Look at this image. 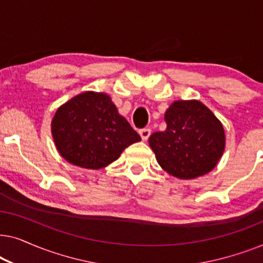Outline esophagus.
<instances>
[{"mask_svg": "<svg viewBox=\"0 0 263 263\" xmlns=\"http://www.w3.org/2000/svg\"><path fill=\"white\" fill-rule=\"evenodd\" d=\"M140 135H141V139L143 141H147V139H148L151 135V129L149 128L141 129V130H140Z\"/></svg>", "mask_w": 263, "mask_h": 263, "instance_id": "1", "label": "esophagus"}]
</instances>
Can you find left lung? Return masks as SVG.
<instances>
[{"instance_id":"1","label":"left lung","mask_w":263,"mask_h":263,"mask_svg":"<svg viewBox=\"0 0 263 263\" xmlns=\"http://www.w3.org/2000/svg\"><path fill=\"white\" fill-rule=\"evenodd\" d=\"M166 129L149 136L151 148L167 174L192 179L213 170L225 148L220 121L197 100H178L166 114Z\"/></svg>"}]
</instances>
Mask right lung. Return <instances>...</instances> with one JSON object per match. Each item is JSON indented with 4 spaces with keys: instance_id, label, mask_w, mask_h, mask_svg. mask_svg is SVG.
Wrapping results in <instances>:
<instances>
[{
    "instance_id": "right-lung-1",
    "label": "right lung",
    "mask_w": 263,
    "mask_h": 263,
    "mask_svg": "<svg viewBox=\"0 0 263 263\" xmlns=\"http://www.w3.org/2000/svg\"><path fill=\"white\" fill-rule=\"evenodd\" d=\"M64 159L85 168H102L125 147L141 140L105 93H81L56 111L51 123Z\"/></svg>"
}]
</instances>
